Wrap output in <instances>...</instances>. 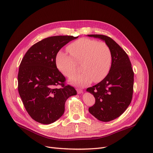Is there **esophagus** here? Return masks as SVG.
Instances as JSON below:
<instances>
[{
	"label": "esophagus",
	"instance_id": "1",
	"mask_svg": "<svg viewBox=\"0 0 153 153\" xmlns=\"http://www.w3.org/2000/svg\"><path fill=\"white\" fill-rule=\"evenodd\" d=\"M76 91H77V93H78V94H81V93L82 92V90L81 89L77 88V89H76Z\"/></svg>",
	"mask_w": 153,
	"mask_h": 153
}]
</instances>
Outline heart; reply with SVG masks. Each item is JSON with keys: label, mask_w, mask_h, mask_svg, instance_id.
Here are the masks:
<instances>
[{"label": "heart", "mask_w": 153, "mask_h": 153, "mask_svg": "<svg viewBox=\"0 0 153 153\" xmlns=\"http://www.w3.org/2000/svg\"><path fill=\"white\" fill-rule=\"evenodd\" d=\"M67 50L70 55L61 52L56 58L58 69L65 76L71 77L80 64L81 72L71 78L74 84L86 86L92 80L97 82L108 74L112 64V55L109 45L104 42L82 38L72 42Z\"/></svg>", "instance_id": "1"}]
</instances>
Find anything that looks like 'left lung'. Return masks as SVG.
I'll return each mask as SVG.
<instances>
[{"instance_id": "left-lung-1", "label": "left lung", "mask_w": 153, "mask_h": 153, "mask_svg": "<svg viewBox=\"0 0 153 153\" xmlns=\"http://www.w3.org/2000/svg\"><path fill=\"white\" fill-rule=\"evenodd\" d=\"M103 39L111 50L112 60L109 72L87 91L93 94L95 104L89 112L98 120L107 122L120 117L130 105L132 98L134 72L127 53L112 38L103 35H88Z\"/></svg>"}]
</instances>
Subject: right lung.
<instances>
[{
	"mask_svg": "<svg viewBox=\"0 0 153 153\" xmlns=\"http://www.w3.org/2000/svg\"><path fill=\"white\" fill-rule=\"evenodd\" d=\"M77 38L55 36L43 39L33 45L21 61L19 94L27 112L37 122L47 125L56 121L64 112L67 99L76 95L57 69L56 58L63 46Z\"/></svg>",
	"mask_w": 153,
	"mask_h": 153,
	"instance_id": "obj_1",
	"label": "right lung"
}]
</instances>
